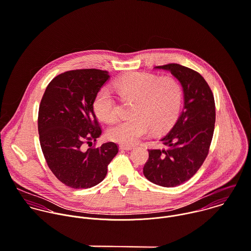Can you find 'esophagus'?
Masks as SVG:
<instances>
[{
	"label": "esophagus",
	"mask_w": 251,
	"mask_h": 251,
	"mask_svg": "<svg viewBox=\"0 0 251 251\" xmlns=\"http://www.w3.org/2000/svg\"><path fill=\"white\" fill-rule=\"evenodd\" d=\"M133 147L132 146H126V145H120L121 150H131Z\"/></svg>",
	"instance_id": "obj_1"
}]
</instances>
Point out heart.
I'll return each mask as SVG.
<instances>
[{
    "mask_svg": "<svg viewBox=\"0 0 251 251\" xmlns=\"http://www.w3.org/2000/svg\"><path fill=\"white\" fill-rule=\"evenodd\" d=\"M115 88L124 100L133 101L130 119L120 121L108 129V138L122 145H134L151 128L163 131L173 125L181 106L182 91L172 77L131 73L119 78ZM96 116L104 122L117 118V102L107 87H102L93 101Z\"/></svg>",
    "mask_w": 251,
    "mask_h": 251,
    "instance_id": "obj_1",
    "label": "heart"
}]
</instances>
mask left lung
Segmentation results:
<instances>
[{"label":"left lung","instance_id":"obj_1","mask_svg":"<svg viewBox=\"0 0 251 251\" xmlns=\"http://www.w3.org/2000/svg\"><path fill=\"white\" fill-rule=\"evenodd\" d=\"M155 69L169 71L183 89V109L170 131L161 138L167 149H149L143 174L151 182L173 187L192 177L205 161L212 141L216 112L213 93L200 74L168 64Z\"/></svg>","mask_w":251,"mask_h":251}]
</instances>
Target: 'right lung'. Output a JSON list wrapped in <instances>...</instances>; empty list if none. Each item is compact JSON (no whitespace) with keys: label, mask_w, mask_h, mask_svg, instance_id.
<instances>
[{"label":"right lung","mask_w":251,"mask_h":251,"mask_svg":"<svg viewBox=\"0 0 251 251\" xmlns=\"http://www.w3.org/2000/svg\"><path fill=\"white\" fill-rule=\"evenodd\" d=\"M109 78L108 72L96 69L69 71L53 78L42 97L38 113L42 152L55 176L72 188L101 182L119 151L114 142L83 147L101 135L93 101Z\"/></svg>","instance_id":"1"}]
</instances>
